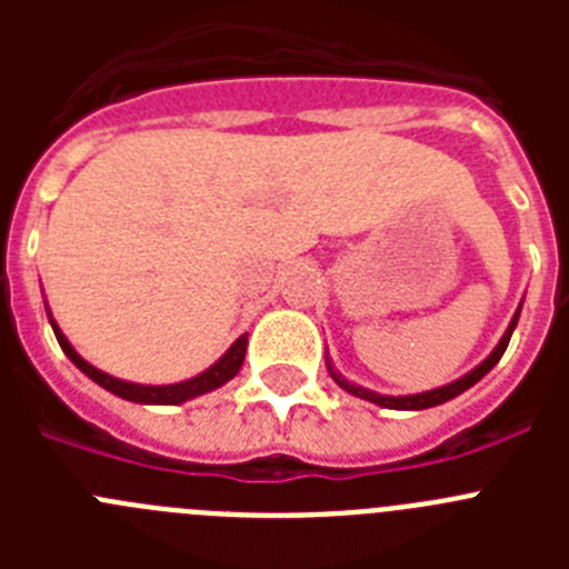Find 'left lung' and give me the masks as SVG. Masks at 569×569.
Segmentation results:
<instances>
[{"label":"left lung","instance_id":"left-lung-1","mask_svg":"<svg viewBox=\"0 0 569 569\" xmlns=\"http://www.w3.org/2000/svg\"><path fill=\"white\" fill-rule=\"evenodd\" d=\"M519 316H521V305H519V310L512 313L510 325H507V330H505V336H501V339H499V345L492 347V353L487 356V359L481 361V365H476V367H472V370H470V373L459 376V379L450 381V385L433 387V390H425V393H410V396H385V393H376V390H367V387L353 385V381H347L345 376H341L339 370H336L333 361H330L328 353H325V365H328V373L333 376L336 385H339L341 390H347V393H350V396H359V399H365V401H373V405L387 407V410H427V407L445 405V401L456 399V396H461V393H465V390H470V387L476 385V381L485 379V376L490 373L492 367L499 365V359H501V356H505L507 345H510L512 330H516V325H519Z\"/></svg>","mask_w":569,"mask_h":569}]
</instances>
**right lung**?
<instances>
[{"mask_svg":"<svg viewBox=\"0 0 569 569\" xmlns=\"http://www.w3.org/2000/svg\"><path fill=\"white\" fill-rule=\"evenodd\" d=\"M44 310H48V305H44ZM48 319L53 333H57L59 347L64 350V356H68V359L73 361V365H77L88 379H93L99 387H104L108 393L119 396V399L136 401V405H182V401L199 399V396L210 393V390H216V387L228 385V381L241 370V361H244V353H248V333H244L239 336L228 350H224V356H219L208 370H202V373L193 376V379L176 381V385H136V381L116 379V376L104 373V370L93 367L90 361H84L82 356L73 350L68 336L59 330L57 319L50 316V310H48Z\"/></svg>","mask_w":569,"mask_h":569,"instance_id":"right-lung-1","label":"right lung"}]
</instances>
